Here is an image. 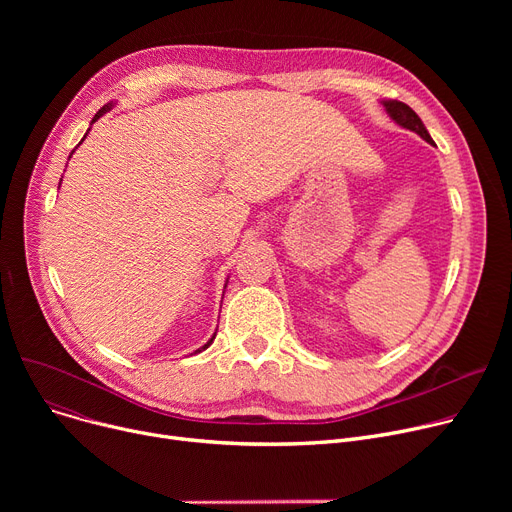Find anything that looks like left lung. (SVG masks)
I'll use <instances>...</instances> for the list:
<instances>
[{
    "label": "left lung",
    "mask_w": 512,
    "mask_h": 512,
    "mask_svg": "<svg viewBox=\"0 0 512 512\" xmlns=\"http://www.w3.org/2000/svg\"><path fill=\"white\" fill-rule=\"evenodd\" d=\"M382 103H384V107H386L388 116H390L398 126L417 132L421 139H425L429 145H434V139L429 137V132H427V128L423 126L421 118L411 110V107H409L407 103L396 101V99H386V101H382Z\"/></svg>",
    "instance_id": "8db88e82"
}]
</instances>
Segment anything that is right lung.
Returning <instances> with one entry per match:
<instances>
[{"label":"right lung","instance_id":"add662e5","mask_svg":"<svg viewBox=\"0 0 512 512\" xmlns=\"http://www.w3.org/2000/svg\"><path fill=\"white\" fill-rule=\"evenodd\" d=\"M112 107H114V103H107V105H103V107H101V110H99V112L95 114V118L91 120V124H95V122H97V120H99V118H101V116H103L105 112H110V110H112ZM89 130H91V128H89ZM89 130H87V132H89ZM85 137H87V134H85ZM85 137H83V141H85ZM78 145H80V143H78ZM72 153H74V151H72ZM72 153H70V155H72ZM213 338H215V334H213V336H211V338L207 340V344H203V346L199 348V351H195V353H201V351H205V348H209V344L213 342Z\"/></svg>","mask_w":512,"mask_h":512}]
</instances>
